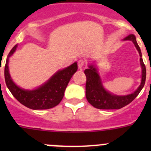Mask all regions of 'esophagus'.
I'll list each match as a JSON object with an SVG mask.
<instances>
[{"mask_svg":"<svg viewBox=\"0 0 151 151\" xmlns=\"http://www.w3.org/2000/svg\"><path fill=\"white\" fill-rule=\"evenodd\" d=\"M85 65H86V62L84 60H80L78 62V66L79 69H82L84 67H85Z\"/></svg>","mask_w":151,"mask_h":151,"instance_id":"obj_1","label":"esophagus"}]
</instances>
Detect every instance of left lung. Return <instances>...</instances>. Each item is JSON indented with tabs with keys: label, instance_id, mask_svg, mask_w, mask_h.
I'll return each instance as SVG.
<instances>
[{
	"label": "left lung",
	"instance_id": "obj_1",
	"mask_svg": "<svg viewBox=\"0 0 151 151\" xmlns=\"http://www.w3.org/2000/svg\"><path fill=\"white\" fill-rule=\"evenodd\" d=\"M125 41H132L134 46L138 50L141 57L140 62L142 68V76H141V83L138 88L133 92L132 94L125 96H118L108 92L103 87L101 79L97 73V69L94 65H90L88 69L85 70L86 76V85H85V94L86 98L89 104L97 109L102 110H115L120 109L123 106L130 104L135 98L141 89L143 88L146 80V67L141 58V52L138 46L136 38L134 35H129L126 38H124Z\"/></svg>",
	"mask_w": 151,
	"mask_h": 151
}]
</instances>
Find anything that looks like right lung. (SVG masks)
I'll return each instance as SVG.
<instances>
[{
  "label": "right lung",
  "instance_id": "add662e5",
  "mask_svg": "<svg viewBox=\"0 0 151 151\" xmlns=\"http://www.w3.org/2000/svg\"><path fill=\"white\" fill-rule=\"evenodd\" d=\"M17 47V45H15L9 53L4 68L6 85L13 97L24 106L32 110H47L59 104L63 97L64 91L69 80L77 71V63L56 73L46 83L38 88L32 91L25 90L18 87L13 82L9 73V57L13 55Z\"/></svg>",
  "mask_w": 151,
  "mask_h": 151
}]
</instances>
